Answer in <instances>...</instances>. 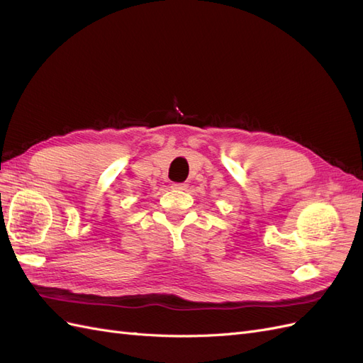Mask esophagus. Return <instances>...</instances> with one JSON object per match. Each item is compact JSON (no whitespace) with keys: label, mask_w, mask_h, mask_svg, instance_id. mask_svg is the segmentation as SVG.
Here are the masks:
<instances>
[{"label":"esophagus","mask_w":363,"mask_h":363,"mask_svg":"<svg viewBox=\"0 0 363 363\" xmlns=\"http://www.w3.org/2000/svg\"><path fill=\"white\" fill-rule=\"evenodd\" d=\"M172 189L186 191V189H188V184H186V183H172Z\"/></svg>","instance_id":"34e87169"}]
</instances>
